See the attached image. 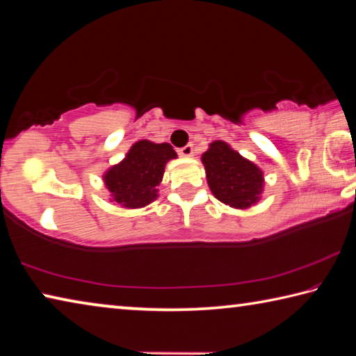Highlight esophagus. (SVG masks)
<instances>
[{
    "mask_svg": "<svg viewBox=\"0 0 356 356\" xmlns=\"http://www.w3.org/2000/svg\"><path fill=\"white\" fill-rule=\"evenodd\" d=\"M179 155L186 156V159H188V156H193V144H186V146H184L182 149H179Z\"/></svg>",
    "mask_w": 356,
    "mask_h": 356,
    "instance_id": "esophagus-1",
    "label": "esophagus"
}]
</instances>
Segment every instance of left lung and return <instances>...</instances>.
Here are the masks:
<instances>
[{
    "label": "left lung",
    "instance_id": "8db88e82",
    "mask_svg": "<svg viewBox=\"0 0 356 356\" xmlns=\"http://www.w3.org/2000/svg\"><path fill=\"white\" fill-rule=\"evenodd\" d=\"M209 188L216 200L234 209H250L261 201L264 172L225 141H213L202 154Z\"/></svg>",
    "mask_w": 356,
    "mask_h": 356
}]
</instances>
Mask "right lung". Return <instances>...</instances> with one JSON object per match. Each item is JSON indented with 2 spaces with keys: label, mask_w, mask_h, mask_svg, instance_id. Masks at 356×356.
<instances>
[{
  "label": "right lung",
  "mask_w": 356,
  "mask_h": 356,
  "mask_svg": "<svg viewBox=\"0 0 356 356\" xmlns=\"http://www.w3.org/2000/svg\"><path fill=\"white\" fill-rule=\"evenodd\" d=\"M177 159L171 144H156L149 140L136 141L122 161L108 168L104 174L105 186L110 191V201L124 209H141L159 197L165 166Z\"/></svg>",
  "instance_id": "add662e5"
}]
</instances>
